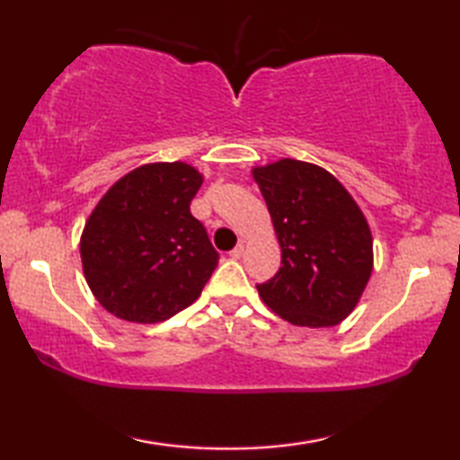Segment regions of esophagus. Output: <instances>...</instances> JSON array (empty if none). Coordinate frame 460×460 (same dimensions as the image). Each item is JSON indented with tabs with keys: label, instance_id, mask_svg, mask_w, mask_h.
<instances>
[{
	"label": "esophagus",
	"instance_id": "1",
	"mask_svg": "<svg viewBox=\"0 0 460 460\" xmlns=\"http://www.w3.org/2000/svg\"><path fill=\"white\" fill-rule=\"evenodd\" d=\"M243 253H245V247H243V243H239L229 255H231L233 260H241V258H243Z\"/></svg>",
	"mask_w": 460,
	"mask_h": 460
}]
</instances>
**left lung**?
<instances>
[{"instance_id": "obj_1", "label": "left lung", "mask_w": 460, "mask_h": 460, "mask_svg": "<svg viewBox=\"0 0 460 460\" xmlns=\"http://www.w3.org/2000/svg\"><path fill=\"white\" fill-rule=\"evenodd\" d=\"M282 247L261 300L296 326H334L353 313L373 270L369 225L324 168L284 158L253 168Z\"/></svg>"}]
</instances>
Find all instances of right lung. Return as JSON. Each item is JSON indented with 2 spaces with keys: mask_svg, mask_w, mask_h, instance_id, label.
Instances as JSON below:
<instances>
[{
  "mask_svg": "<svg viewBox=\"0 0 460 460\" xmlns=\"http://www.w3.org/2000/svg\"><path fill=\"white\" fill-rule=\"evenodd\" d=\"M200 184V172L184 162H158L131 170L99 200L84 225L81 260L109 313L152 324L199 298L219 261L190 213Z\"/></svg>",
  "mask_w": 460,
  "mask_h": 460,
  "instance_id": "obj_1",
  "label": "right lung"
}]
</instances>
